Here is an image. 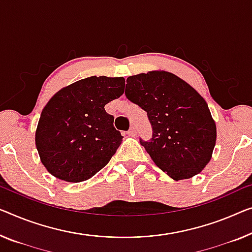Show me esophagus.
<instances>
[{"label": "esophagus", "instance_id": "obj_1", "mask_svg": "<svg viewBox=\"0 0 252 252\" xmlns=\"http://www.w3.org/2000/svg\"><path fill=\"white\" fill-rule=\"evenodd\" d=\"M136 129H134V127L133 126H131L130 127V130L129 131H127V134H129V136H136Z\"/></svg>", "mask_w": 252, "mask_h": 252}]
</instances>
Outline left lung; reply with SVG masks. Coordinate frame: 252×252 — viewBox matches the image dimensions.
<instances>
[{
	"instance_id": "1",
	"label": "left lung",
	"mask_w": 252,
	"mask_h": 252,
	"mask_svg": "<svg viewBox=\"0 0 252 252\" xmlns=\"http://www.w3.org/2000/svg\"><path fill=\"white\" fill-rule=\"evenodd\" d=\"M126 98L147 112L153 136L140 144L168 176L190 179L212 158L216 126L206 100L185 80L165 71L126 79Z\"/></svg>"
}]
</instances>
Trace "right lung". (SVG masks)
Segmentation results:
<instances>
[{"label":"right lung","mask_w":252,"mask_h":252,"mask_svg":"<svg viewBox=\"0 0 252 252\" xmlns=\"http://www.w3.org/2000/svg\"><path fill=\"white\" fill-rule=\"evenodd\" d=\"M125 78L89 77L55 94L40 114L36 147L52 175L67 182L102 170L122 142L105 105L125 93Z\"/></svg>","instance_id":"obj_1"}]
</instances>
